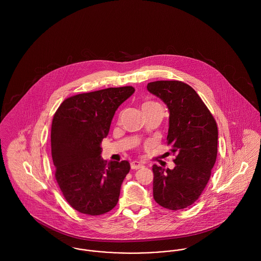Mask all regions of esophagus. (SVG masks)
<instances>
[{
  "mask_svg": "<svg viewBox=\"0 0 261 261\" xmlns=\"http://www.w3.org/2000/svg\"><path fill=\"white\" fill-rule=\"evenodd\" d=\"M143 167H144L143 164L140 163V162H138V161H134V162L130 163V168H132L133 170H138V169H141V168H143Z\"/></svg>",
  "mask_w": 261,
  "mask_h": 261,
  "instance_id": "34e87169",
  "label": "esophagus"
}]
</instances>
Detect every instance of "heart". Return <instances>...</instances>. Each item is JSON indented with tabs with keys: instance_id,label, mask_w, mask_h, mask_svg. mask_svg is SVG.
Masks as SVG:
<instances>
[{
	"instance_id": "heart-1",
	"label": "heart",
	"mask_w": 261,
	"mask_h": 261,
	"mask_svg": "<svg viewBox=\"0 0 261 261\" xmlns=\"http://www.w3.org/2000/svg\"><path fill=\"white\" fill-rule=\"evenodd\" d=\"M153 106H158V103L153 102V101H147L143 105V110L144 109H147V108H150V107H153Z\"/></svg>"
}]
</instances>
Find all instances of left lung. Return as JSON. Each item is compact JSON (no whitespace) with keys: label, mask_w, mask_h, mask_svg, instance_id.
Segmentation results:
<instances>
[{"label":"left lung","mask_w":261,"mask_h":261,"mask_svg":"<svg viewBox=\"0 0 261 261\" xmlns=\"http://www.w3.org/2000/svg\"><path fill=\"white\" fill-rule=\"evenodd\" d=\"M147 89L169 111L168 145L175 168L152 166L154 201L164 208L180 210L192 205L207 185L217 158L216 121L198 93L186 83L160 80Z\"/></svg>","instance_id":"8db88e82"}]
</instances>
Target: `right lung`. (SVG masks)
I'll use <instances>...</instances> for the list:
<instances>
[{
	"mask_svg": "<svg viewBox=\"0 0 261 261\" xmlns=\"http://www.w3.org/2000/svg\"><path fill=\"white\" fill-rule=\"evenodd\" d=\"M134 92V87L123 86L77 94L65 99L54 114L51 151L56 181L66 201L80 213L101 215L118 202L130 165L105 162L101 142L116 110Z\"/></svg>",
	"mask_w": 261,
	"mask_h": 261,
	"instance_id": "add662e5",
	"label": "right lung"
}]
</instances>
